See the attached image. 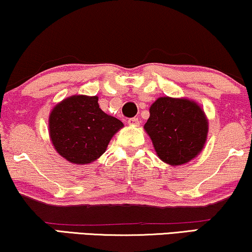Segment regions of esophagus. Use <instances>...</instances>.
Instances as JSON below:
<instances>
[{
    "mask_svg": "<svg viewBox=\"0 0 252 252\" xmlns=\"http://www.w3.org/2000/svg\"><path fill=\"white\" fill-rule=\"evenodd\" d=\"M128 123L132 124V126H138V124H139L138 117H131V119L128 120Z\"/></svg>",
    "mask_w": 252,
    "mask_h": 252,
    "instance_id": "1",
    "label": "esophagus"
}]
</instances>
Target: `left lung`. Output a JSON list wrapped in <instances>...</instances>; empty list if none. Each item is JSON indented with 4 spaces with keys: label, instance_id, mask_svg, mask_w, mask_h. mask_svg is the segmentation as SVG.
Masks as SVG:
<instances>
[{
    "label": "left lung",
    "instance_id": "1",
    "mask_svg": "<svg viewBox=\"0 0 252 252\" xmlns=\"http://www.w3.org/2000/svg\"><path fill=\"white\" fill-rule=\"evenodd\" d=\"M158 157L170 165L195 158L205 145L208 122L201 108L186 98L159 97L144 126Z\"/></svg>",
    "mask_w": 252,
    "mask_h": 252
}]
</instances>
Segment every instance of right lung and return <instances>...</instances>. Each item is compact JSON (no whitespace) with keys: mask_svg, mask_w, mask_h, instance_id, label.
Instances as JSON below:
<instances>
[{"mask_svg":"<svg viewBox=\"0 0 252 252\" xmlns=\"http://www.w3.org/2000/svg\"><path fill=\"white\" fill-rule=\"evenodd\" d=\"M49 126L60 156L71 163L88 164L104 154L123 123L101 110L97 96L75 95L53 108Z\"/></svg>","mask_w":252,"mask_h":252,"instance_id":"add662e5","label":"right lung"}]
</instances>
